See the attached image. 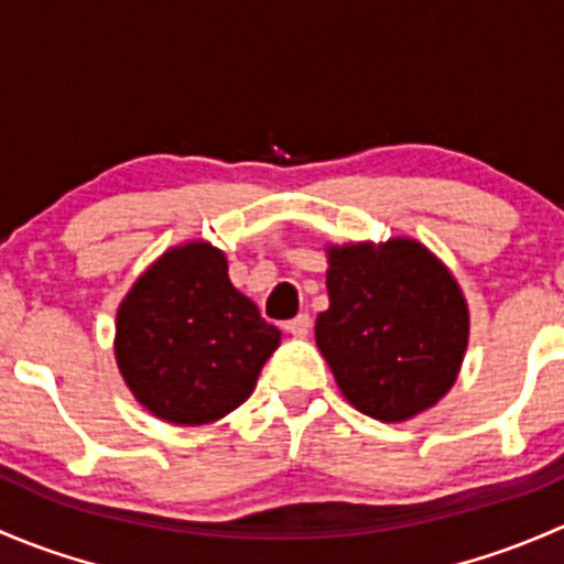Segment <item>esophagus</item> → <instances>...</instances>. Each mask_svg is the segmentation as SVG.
<instances>
[{
	"label": "esophagus",
	"mask_w": 564,
	"mask_h": 564,
	"mask_svg": "<svg viewBox=\"0 0 564 564\" xmlns=\"http://www.w3.org/2000/svg\"><path fill=\"white\" fill-rule=\"evenodd\" d=\"M283 327H286V333H292L294 338H305V335H308V329H311V316L308 314H297L294 318H289Z\"/></svg>",
	"instance_id": "esophagus-1"
}]
</instances>
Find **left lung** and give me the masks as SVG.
<instances>
[{"label":"left lung","mask_w":564,"mask_h":564,"mask_svg":"<svg viewBox=\"0 0 564 564\" xmlns=\"http://www.w3.org/2000/svg\"><path fill=\"white\" fill-rule=\"evenodd\" d=\"M327 292L316 346L362 414L398 423L453 388L469 314L458 283L420 242L329 248Z\"/></svg>","instance_id":"obj_1"}]
</instances>
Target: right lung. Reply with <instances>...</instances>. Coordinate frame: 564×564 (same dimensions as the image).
<instances>
[{
	"mask_svg": "<svg viewBox=\"0 0 564 564\" xmlns=\"http://www.w3.org/2000/svg\"><path fill=\"white\" fill-rule=\"evenodd\" d=\"M281 344L278 327L229 281L207 242L169 250L117 311V362L133 395L176 425H204L240 406Z\"/></svg>",
	"mask_w": 564,
	"mask_h": 564,
	"instance_id": "obj_1",
	"label": "right lung"
}]
</instances>
